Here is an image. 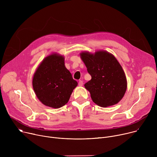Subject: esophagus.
Instances as JSON below:
<instances>
[{"instance_id": "1", "label": "esophagus", "mask_w": 157, "mask_h": 157, "mask_svg": "<svg viewBox=\"0 0 157 157\" xmlns=\"http://www.w3.org/2000/svg\"><path fill=\"white\" fill-rule=\"evenodd\" d=\"M78 85H79V86H82L83 85V82H82V81L80 80V81H79V82H78Z\"/></svg>"}]
</instances>
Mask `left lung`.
Here are the masks:
<instances>
[{
    "instance_id": "8db88e82",
    "label": "left lung",
    "mask_w": 157,
    "mask_h": 157,
    "mask_svg": "<svg viewBox=\"0 0 157 157\" xmlns=\"http://www.w3.org/2000/svg\"><path fill=\"white\" fill-rule=\"evenodd\" d=\"M81 57L91 79L84 86L93 101L101 107L118 103L127 89V79L122 66L112 54L99 51L94 55L82 52Z\"/></svg>"
}]
</instances>
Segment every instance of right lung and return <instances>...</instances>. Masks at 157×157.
<instances>
[{
  "instance_id": "1",
  "label": "right lung",
  "mask_w": 157,
  "mask_h": 157,
  "mask_svg": "<svg viewBox=\"0 0 157 157\" xmlns=\"http://www.w3.org/2000/svg\"><path fill=\"white\" fill-rule=\"evenodd\" d=\"M63 56L51 55L44 58L35 71L33 87L45 105L59 108L68 102L78 82L66 68Z\"/></svg>"
}]
</instances>
